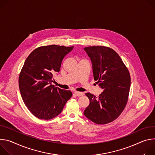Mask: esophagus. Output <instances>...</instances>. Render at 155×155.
<instances>
[{
  "instance_id": "34e87169",
  "label": "esophagus",
  "mask_w": 155,
  "mask_h": 155,
  "mask_svg": "<svg viewBox=\"0 0 155 155\" xmlns=\"http://www.w3.org/2000/svg\"><path fill=\"white\" fill-rule=\"evenodd\" d=\"M74 94H75L78 97L82 96V95H83V94H84L82 92H78V91H75V92H74Z\"/></svg>"
}]
</instances>
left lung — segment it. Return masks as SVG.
I'll return each mask as SVG.
<instances>
[{"mask_svg": "<svg viewBox=\"0 0 155 155\" xmlns=\"http://www.w3.org/2000/svg\"><path fill=\"white\" fill-rule=\"evenodd\" d=\"M92 63L94 78L104 90L98 97L85 95L90 104L84 114L97 124L110 123L124 110L130 87V76L127 68L116 51L108 47H85Z\"/></svg>", "mask_w": 155, "mask_h": 155, "instance_id": "left-lung-1", "label": "left lung"}]
</instances>
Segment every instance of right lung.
Masks as SVG:
<instances>
[{"label":"right lung","instance_id":"right-lung-1","mask_svg":"<svg viewBox=\"0 0 155 155\" xmlns=\"http://www.w3.org/2000/svg\"><path fill=\"white\" fill-rule=\"evenodd\" d=\"M74 47L49 45L38 47L27 57L19 75V88L25 105L41 119H51L62 111L72 97L70 91L51 84L64 57Z\"/></svg>","mask_w":155,"mask_h":155}]
</instances>
